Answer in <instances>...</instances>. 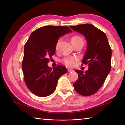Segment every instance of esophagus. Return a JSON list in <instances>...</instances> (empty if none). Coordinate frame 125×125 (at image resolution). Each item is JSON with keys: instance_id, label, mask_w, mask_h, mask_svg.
I'll return each instance as SVG.
<instances>
[{"instance_id": "1", "label": "esophagus", "mask_w": 125, "mask_h": 125, "mask_svg": "<svg viewBox=\"0 0 125 125\" xmlns=\"http://www.w3.org/2000/svg\"><path fill=\"white\" fill-rule=\"evenodd\" d=\"M68 72L69 73L71 72H73V69H68Z\"/></svg>"}]
</instances>
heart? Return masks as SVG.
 Segmentation results:
<instances>
[{"instance_id": "1", "label": "heart", "mask_w": 125, "mask_h": 125, "mask_svg": "<svg viewBox=\"0 0 125 125\" xmlns=\"http://www.w3.org/2000/svg\"><path fill=\"white\" fill-rule=\"evenodd\" d=\"M83 40L82 39V37H80L79 36H74L71 39V41H74V40ZM61 42V40H58L57 43L56 44V48L57 49L59 45H60ZM78 60V59L75 57H69L65 58L64 60H63L62 62L64 64L67 65V67H73L76 64V62Z\"/></svg>"}]
</instances>
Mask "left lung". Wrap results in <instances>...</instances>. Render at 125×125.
Returning a JSON list of instances; mask_svg holds the SVG:
<instances>
[{
  "mask_svg": "<svg viewBox=\"0 0 125 125\" xmlns=\"http://www.w3.org/2000/svg\"><path fill=\"white\" fill-rule=\"evenodd\" d=\"M69 27L83 35L87 42L82 63L88 65V70L85 72L75 71L78 79L74 88L81 95H92L101 87L110 72L111 48L105 33L94 25L86 24Z\"/></svg>",
  "mask_w": 125,
  "mask_h": 125,
  "instance_id": "1",
  "label": "left lung"
}]
</instances>
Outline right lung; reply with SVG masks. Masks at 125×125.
Here are the masks:
<instances>
[{
  "label": "right lung",
  "instance_id": "add662e5",
  "mask_svg": "<svg viewBox=\"0 0 125 125\" xmlns=\"http://www.w3.org/2000/svg\"><path fill=\"white\" fill-rule=\"evenodd\" d=\"M72 32L67 26H46L30 36L24 46L22 67L26 85L36 95L46 97L52 94L59 78L67 73L64 66L58 65L52 69L47 63L55 53L59 38Z\"/></svg>",
  "mask_w": 125,
  "mask_h": 125
}]
</instances>
